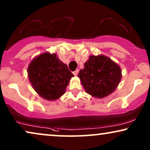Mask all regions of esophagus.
I'll return each mask as SVG.
<instances>
[{
	"instance_id": "esophagus-1",
	"label": "esophagus",
	"mask_w": 150,
	"mask_h": 150,
	"mask_svg": "<svg viewBox=\"0 0 150 150\" xmlns=\"http://www.w3.org/2000/svg\"><path fill=\"white\" fill-rule=\"evenodd\" d=\"M79 73V69H76L75 71H73L74 75H77V74Z\"/></svg>"
}]
</instances>
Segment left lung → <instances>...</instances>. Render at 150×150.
<instances>
[{
	"mask_svg": "<svg viewBox=\"0 0 150 150\" xmlns=\"http://www.w3.org/2000/svg\"><path fill=\"white\" fill-rule=\"evenodd\" d=\"M78 76L87 93L97 98L106 97L116 89L121 79L119 65L104 55H91Z\"/></svg>",
	"mask_w": 150,
	"mask_h": 150,
	"instance_id": "8db88e82",
	"label": "left lung"
}]
</instances>
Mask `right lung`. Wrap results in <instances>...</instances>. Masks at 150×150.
<instances>
[{"label": "right lung", "mask_w": 150, "mask_h": 150, "mask_svg": "<svg viewBox=\"0 0 150 150\" xmlns=\"http://www.w3.org/2000/svg\"><path fill=\"white\" fill-rule=\"evenodd\" d=\"M30 82L44 99L55 100L65 93L73 74L56 54L45 53L31 61L28 67Z\"/></svg>", "instance_id": "obj_1"}]
</instances>
